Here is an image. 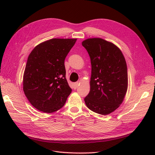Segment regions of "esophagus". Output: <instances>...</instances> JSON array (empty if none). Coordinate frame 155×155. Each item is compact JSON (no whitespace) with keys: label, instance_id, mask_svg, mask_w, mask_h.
Returning <instances> with one entry per match:
<instances>
[{"label":"esophagus","instance_id":"esophagus-1","mask_svg":"<svg viewBox=\"0 0 155 155\" xmlns=\"http://www.w3.org/2000/svg\"><path fill=\"white\" fill-rule=\"evenodd\" d=\"M78 85H79V82L75 83L74 84V89H76V88L78 87Z\"/></svg>","mask_w":155,"mask_h":155}]
</instances>
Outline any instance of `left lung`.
<instances>
[{
  "label": "left lung",
  "instance_id": "1",
  "mask_svg": "<svg viewBox=\"0 0 155 155\" xmlns=\"http://www.w3.org/2000/svg\"><path fill=\"white\" fill-rule=\"evenodd\" d=\"M91 58L90 92L85 97L87 107L101 115L114 112L122 104L128 88L127 67L121 50L101 38L82 42Z\"/></svg>",
  "mask_w": 155,
  "mask_h": 155
}]
</instances>
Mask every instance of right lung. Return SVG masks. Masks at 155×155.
Wrapping results in <instances>:
<instances>
[{"instance_id": "right-lung-1", "label": "right lung", "mask_w": 155, "mask_h": 155, "mask_svg": "<svg viewBox=\"0 0 155 155\" xmlns=\"http://www.w3.org/2000/svg\"><path fill=\"white\" fill-rule=\"evenodd\" d=\"M77 39L54 38L32 50L23 74V91L31 105L45 113L62 108L72 92L64 59Z\"/></svg>"}]
</instances>
